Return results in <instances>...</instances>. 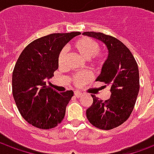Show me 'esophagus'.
Returning a JSON list of instances; mask_svg holds the SVG:
<instances>
[{"label": "esophagus", "instance_id": "1", "mask_svg": "<svg viewBox=\"0 0 154 154\" xmlns=\"http://www.w3.org/2000/svg\"><path fill=\"white\" fill-rule=\"evenodd\" d=\"M74 96H75V97H77V98H79V97H82V92H80V91H75V92H74Z\"/></svg>", "mask_w": 154, "mask_h": 154}]
</instances>
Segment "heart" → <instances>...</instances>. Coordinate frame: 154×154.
<instances>
[{"label": "heart", "mask_w": 154, "mask_h": 154, "mask_svg": "<svg viewBox=\"0 0 154 154\" xmlns=\"http://www.w3.org/2000/svg\"><path fill=\"white\" fill-rule=\"evenodd\" d=\"M72 48L79 56L85 60H93L94 63H100L103 58L102 56L97 55L99 52V44L93 39L90 38H81L77 39L72 45ZM67 53L65 49L61 50L58 55V64L62 66L66 61ZM92 78V75L89 72H82L74 75L72 77V82L76 86H82L84 84L89 82Z\"/></svg>", "instance_id": "heart-1"}]
</instances>
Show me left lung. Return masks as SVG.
<instances>
[{"instance_id":"1","label":"left lung","mask_w":154,"mask_h":154,"mask_svg":"<svg viewBox=\"0 0 154 154\" xmlns=\"http://www.w3.org/2000/svg\"><path fill=\"white\" fill-rule=\"evenodd\" d=\"M82 35L106 45L108 57L96 81L109 85L111 91L106 100L91 95L93 103L87 110V117L98 129H114L126 121L134 110L139 91L138 65L129 48L119 39L103 33L84 32Z\"/></svg>"}]
</instances>
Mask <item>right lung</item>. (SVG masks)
Wrapping results in <instances>:
<instances>
[{
    "label": "right lung",
    "instance_id": "obj_1",
    "mask_svg": "<svg viewBox=\"0 0 154 154\" xmlns=\"http://www.w3.org/2000/svg\"><path fill=\"white\" fill-rule=\"evenodd\" d=\"M80 32L52 34L35 39L25 48L12 74V92L20 113L30 125L48 129L63 119L72 91L58 93L46 86L58 67V55Z\"/></svg>",
    "mask_w": 154,
    "mask_h": 154
}]
</instances>
